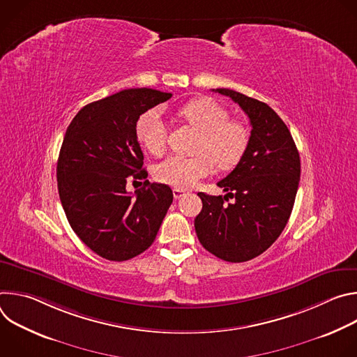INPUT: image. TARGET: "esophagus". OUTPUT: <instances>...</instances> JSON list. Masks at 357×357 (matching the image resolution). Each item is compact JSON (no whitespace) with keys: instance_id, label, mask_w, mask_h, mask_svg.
Returning a JSON list of instances; mask_svg holds the SVG:
<instances>
[{"instance_id":"obj_1","label":"esophagus","mask_w":357,"mask_h":357,"mask_svg":"<svg viewBox=\"0 0 357 357\" xmlns=\"http://www.w3.org/2000/svg\"><path fill=\"white\" fill-rule=\"evenodd\" d=\"M186 195V190H183V189H178V188H175L174 189V197L175 199H181L182 196H185Z\"/></svg>"}]
</instances>
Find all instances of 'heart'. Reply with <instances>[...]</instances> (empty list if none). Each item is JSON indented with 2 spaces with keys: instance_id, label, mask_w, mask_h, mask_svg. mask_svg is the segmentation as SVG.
Returning <instances> with one entry per match:
<instances>
[{
  "instance_id": "b5f03b06",
  "label": "heart",
  "mask_w": 357,
  "mask_h": 357,
  "mask_svg": "<svg viewBox=\"0 0 357 357\" xmlns=\"http://www.w3.org/2000/svg\"><path fill=\"white\" fill-rule=\"evenodd\" d=\"M181 117L200 131L195 157L172 155L155 167V178L178 189L192 188L211 175L215 164L220 169L236 167L247 149L248 132L243 124L229 120V113L215 100L199 98L181 110ZM139 144L154 155H161L168 144V127L158 110L142 114L135 127Z\"/></svg>"
}]
</instances>
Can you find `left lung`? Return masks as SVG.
Returning a JSON list of instances; mask_svg holds the SVG:
<instances>
[{
	"label": "left lung",
	"instance_id": "8db88e82",
	"mask_svg": "<svg viewBox=\"0 0 357 357\" xmlns=\"http://www.w3.org/2000/svg\"><path fill=\"white\" fill-rule=\"evenodd\" d=\"M213 91L241 107L251 134L241 161L218 182L226 195L197 193L202 211L195 230L216 257L243 263L264 252L287 226L301 176L299 154L288 127L268 105L230 89Z\"/></svg>",
	"mask_w": 357,
	"mask_h": 357
}]
</instances>
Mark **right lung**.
I'll use <instances>...</instances> for the list:
<instances>
[{"mask_svg":"<svg viewBox=\"0 0 357 357\" xmlns=\"http://www.w3.org/2000/svg\"><path fill=\"white\" fill-rule=\"evenodd\" d=\"M154 89H127L84 106L69 124L56 167L68 222L100 257L126 261L154 243L174 195L144 182L134 195L127 181L145 179L137 139L141 114L171 98Z\"/></svg>","mask_w":357,"mask_h":357,"instance_id":"1","label":"right lung"}]
</instances>
